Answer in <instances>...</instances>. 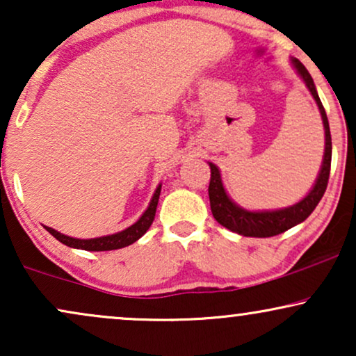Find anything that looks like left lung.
<instances>
[{
	"instance_id": "8db88e82",
	"label": "left lung",
	"mask_w": 356,
	"mask_h": 356,
	"mask_svg": "<svg viewBox=\"0 0 356 356\" xmlns=\"http://www.w3.org/2000/svg\"><path fill=\"white\" fill-rule=\"evenodd\" d=\"M292 65L298 70L300 79L304 80V83L307 85L309 92L312 93L314 100H316L318 111L322 115L323 121V129H325V152H323V161L321 172L317 175V181L314 184L312 191L304 197L302 200L298 204L286 207V209L279 210H263V211H250L241 209L240 205H236L230 197L225 192L222 175L215 164L209 163L210 165V186H209V197H210V209L211 213L217 222L222 227L228 228V230L238 233L243 236H256V238H268L279 235V233H284L289 228L296 227L300 222H304L305 218L312 213L318 202L325 193L327 184H328V175H330V163H332V138H330V128H328V120L327 113L323 110L321 98L317 95L316 85L310 77L307 69L300 64L298 58H292Z\"/></svg>"
}]
</instances>
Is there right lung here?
Wrapping results in <instances>:
<instances>
[{"label": "right lung", "mask_w": 356, "mask_h": 356, "mask_svg": "<svg viewBox=\"0 0 356 356\" xmlns=\"http://www.w3.org/2000/svg\"><path fill=\"white\" fill-rule=\"evenodd\" d=\"M159 195H161V184L157 186L154 195H152V199L149 202V207H147L145 213L141 215V218H139L134 225H131V227L126 228V230L113 233V235L90 238V240H80V238L62 235V233H58L51 227H46V230L51 233L54 238H57L60 243L70 246V248L85 250V251H111V250L124 248V246H129L133 245L134 241H138L139 238L149 230V227L152 225V222H154V217H156V209H157V202H159Z\"/></svg>", "instance_id": "1"}]
</instances>
